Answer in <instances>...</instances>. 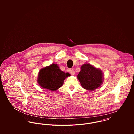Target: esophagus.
Returning a JSON list of instances; mask_svg holds the SVG:
<instances>
[{
  "label": "esophagus",
  "mask_w": 134,
  "mask_h": 134,
  "mask_svg": "<svg viewBox=\"0 0 134 134\" xmlns=\"http://www.w3.org/2000/svg\"><path fill=\"white\" fill-rule=\"evenodd\" d=\"M70 73L72 74V75H74L75 74V71L73 69H70Z\"/></svg>",
  "instance_id": "1"
}]
</instances>
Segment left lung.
I'll list each match as a JSON object with an SVG mask.
<instances>
[{"label":"left lung","instance_id":"left-lung-1","mask_svg":"<svg viewBox=\"0 0 134 134\" xmlns=\"http://www.w3.org/2000/svg\"><path fill=\"white\" fill-rule=\"evenodd\" d=\"M80 69L77 78L83 88L93 91L102 85L104 75L101 70L89 63L83 64Z\"/></svg>","mask_w":134,"mask_h":134}]
</instances>
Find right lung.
<instances>
[{
	"label": "right lung",
	"mask_w": 134,
	"mask_h": 134,
	"mask_svg": "<svg viewBox=\"0 0 134 134\" xmlns=\"http://www.w3.org/2000/svg\"><path fill=\"white\" fill-rule=\"evenodd\" d=\"M69 76V73L61 71L57 64L53 63L40 70L38 82L44 89L56 91L63 85L64 79Z\"/></svg>",
	"instance_id": "right-lung-1"
}]
</instances>
